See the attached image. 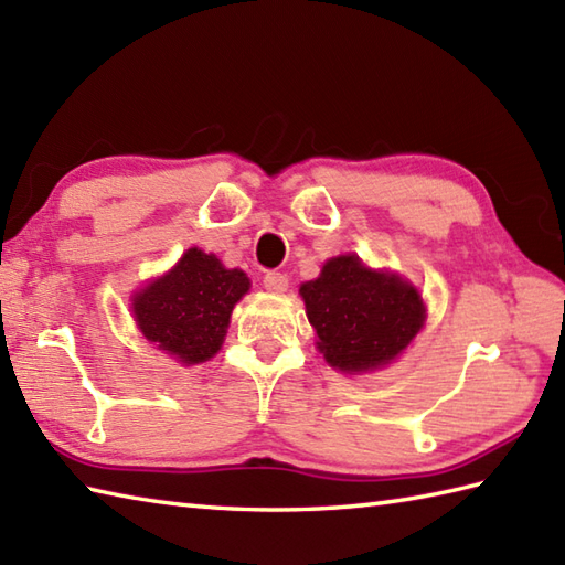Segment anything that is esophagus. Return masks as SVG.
<instances>
[{
	"instance_id": "esophagus-1",
	"label": "esophagus",
	"mask_w": 565,
	"mask_h": 565,
	"mask_svg": "<svg viewBox=\"0 0 565 565\" xmlns=\"http://www.w3.org/2000/svg\"><path fill=\"white\" fill-rule=\"evenodd\" d=\"M264 289L271 291V294H284L286 289H289V276L281 274V271H267L264 274Z\"/></svg>"
}]
</instances>
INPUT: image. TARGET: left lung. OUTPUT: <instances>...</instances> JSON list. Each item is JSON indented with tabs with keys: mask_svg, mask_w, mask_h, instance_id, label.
<instances>
[{
	"mask_svg": "<svg viewBox=\"0 0 565 565\" xmlns=\"http://www.w3.org/2000/svg\"><path fill=\"white\" fill-rule=\"evenodd\" d=\"M301 296L318 350L347 374L388 364L425 322L415 286L366 269L354 255L330 259L316 281L301 286Z\"/></svg>",
	"mask_w": 565,
	"mask_h": 565,
	"instance_id": "obj_1",
	"label": "left lung"
}]
</instances>
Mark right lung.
Returning a JSON list of instances; mask_svg holds the SVG:
<instances>
[{"mask_svg": "<svg viewBox=\"0 0 565 565\" xmlns=\"http://www.w3.org/2000/svg\"><path fill=\"white\" fill-rule=\"evenodd\" d=\"M247 289L245 271L191 247L170 274L136 294L134 313L150 342L182 364H199L221 350L233 306Z\"/></svg>", "mask_w": 565, "mask_h": 565, "instance_id": "1", "label": "right lung"}]
</instances>
